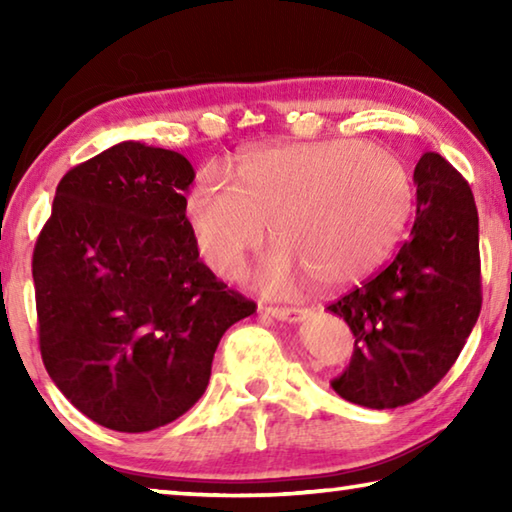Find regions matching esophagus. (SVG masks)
<instances>
[{
    "instance_id": "1",
    "label": "esophagus",
    "mask_w": 512,
    "mask_h": 512,
    "mask_svg": "<svg viewBox=\"0 0 512 512\" xmlns=\"http://www.w3.org/2000/svg\"><path fill=\"white\" fill-rule=\"evenodd\" d=\"M259 311L277 320H289V323H300L305 318V309L298 307H259Z\"/></svg>"
}]
</instances>
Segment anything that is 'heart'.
<instances>
[{
  "label": "heart",
  "instance_id": "1",
  "mask_svg": "<svg viewBox=\"0 0 512 512\" xmlns=\"http://www.w3.org/2000/svg\"><path fill=\"white\" fill-rule=\"evenodd\" d=\"M413 205V180L395 153L354 140L250 153L235 183L203 171L187 194V225L203 262L230 275L271 228L275 248L246 273L282 293L307 273L325 289L370 273L395 244Z\"/></svg>",
  "mask_w": 512,
  "mask_h": 512
}]
</instances>
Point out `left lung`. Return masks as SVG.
Masks as SVG:
<instances>
[{"label": "left lung", "instance_id": "left-lung-1", "mask_svg": "<svg viewBox=\"0 0 512 512\" xmlns=\"http://www.w3.org/2000/svg\"><path fill=\"white\" fill-rule=\"evenodd\" d=\"M409 239L391 264L327 311L354 334L350 366L332 381L343 400L397 409L427 395L461 354L481 311L479 214L470 185L424 153Z\"/></svg>", "mask_w": 512, "mask_h": 512}]
</instances>
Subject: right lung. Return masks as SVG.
<instances>
[{
    "label": "right lung",
    "instance_id": "right-lung-1",
    "mask_svg": "<svg viewBox=\"0 0 512 512\" xmlns=\"http://www.w3.org/2000/svg\"><path fill=\"white\" fill-rule=\"evenodd\" d=\"M176 151L121 142L69 169L33 250L40 354L101 427L144 433L201 400L230 325L257 309L198 259Z\"/></svg>",
    "mask_w": 512,
    "mask_h": 512
}]
</instances>
